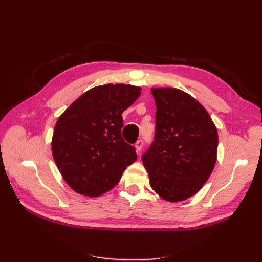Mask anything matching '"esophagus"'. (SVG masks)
<instances>
[{"instance_id":"esophagus-1","label":"esophagus","mask_w":262,"mask_h":262,"mask_svg":"<svg viewBox=\"0 0 262 262\" xmlns=\"http://www.w3.org/2000/svg\"><path fill=\"white\" fill-rule=\"evenodd\" d=\"M134 147H136V150L138 153H140L141 152V149H142V147H143V141L142 140H139L136 144H134Z\"/></svg>"}]
</instances>
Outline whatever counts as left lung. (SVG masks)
Instances as JSON below:
<instances>
[{"label":"left lung","instance_id":"left-lung-1","mask_svg":"<svg viewBox=\"0 0 262 262\" xmlns=\"http://www.w3.org/2000/svg\"><path fill=\"white\" fill-rule=\"evenodd\" d=\"M150 91L156 102L155 139L142 162L154 191L166 201L180 202L194 195L211 176L217 130L191 95L171 87Z\"/></svg>","mask_w":262,"mask_h":262}]
</instances>
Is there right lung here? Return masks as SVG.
<instances>
[{
  "mask_svg": "<svg viewBox=\"0 0 262 262\" xmlns=\"http://www.w3.org/2000/svg\"><path fill=\"white\" fill-rule=\"evenodd\" d=\"M141 95V87L106 84L93 87L69 106L54 126L51 149L55 165L75 192L98 196L113 189L137 161L136 148L121 137L122 113Z\"/></svg>",
  "mask_w": 262,
  "mask_h": 262,
  "instance_id": "1",
  "label": "right lung"
}]
</instances>
